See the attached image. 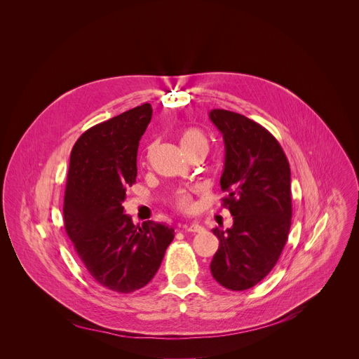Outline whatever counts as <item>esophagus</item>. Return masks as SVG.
I'll return each mask as SVG.
<instances>
[{
  "label": "esophagus",
  "instance_id": "esophagus-1",
  "mask_svg": "<svg viewBox=\"0 0 359 359\" xmlns=\"http://www.w3.org/2000/svg\"><path fill=\"white\" fill-rule=\"evenodd\" d=\"M184 230L190 231V233H203L204 227L201 224H198V223H190L189 226H186Z\"/></svg>",
  "mask_w": 359,
  "mask_h": 359
}]
</instances>
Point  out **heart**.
<instances>
[{"label":"heart","mask_w":359,"mask_h":359,"mask_svg":"<svg viewBox=\"0 0 359 359\" xmlns=\"http://www.w3.org/2000/svg\"><path fill=\"white\" fill-rule=\"evenodd\" d=\"M179 140H180V144L184 151H187L193 147H197V146H208L206 136H204V133L197 128L183 129L179 136ZM172 204L180 212H184V213L190 212L193 209L191 190L179 189L177 191H175V194L172 196Z\"/></svg>","instance_id":"b5f03b06"}]
</instances>
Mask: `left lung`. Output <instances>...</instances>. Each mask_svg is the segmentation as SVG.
<instances>
[{"label": "left lung", "instance_id": "1", "mask_svg": "<svg viewBox=\"0 0 359 359\" xmlns=\"http://www.w3.org/2000/svg\"><path fill=\"white\" fill-rule=\"evenodd\" d=\"M212 122L223 135V206L234 219L210 264L215 280L244 291L259 284L277 264L291 227V172L278 140L260 123L240 114L213 109Z\"/></svg>", "mask_w": 359, "mask_h": 359}]
</instances>
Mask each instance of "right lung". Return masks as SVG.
Returning a JSON list of instances; mask_svg holds the SVG:
<instances>
[{
  "instance_id": "obj_1",
  "label": "right lung",
  "mask_w": 359,
  "mask_h": 359,
  "mask_svg": "<svg viewBox=\"0 0 359 359\" xmlns=\"http://www.w3.org/2000/svg\"><path fill=\"white\" fill-rule=\"evenodd\" d=\"M151 119L150 104L83 132L71 151L64 223L78 257L102 287L129 294L158 273L175 230L135 226L123 215L126 189L136 182V156Z\"/></svg>"
}]
</instances>
